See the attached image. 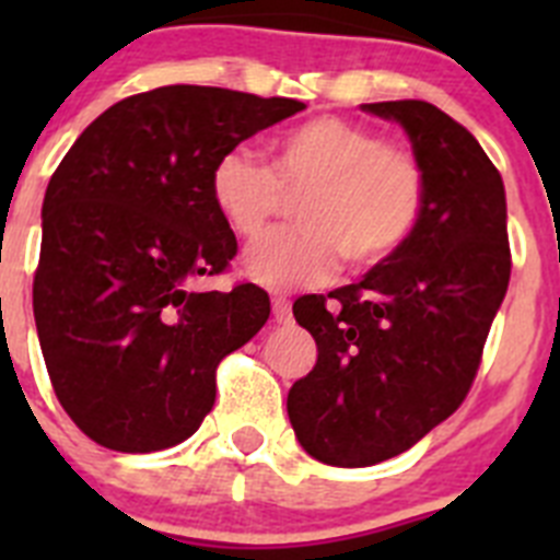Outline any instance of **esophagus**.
Wrapping results in <instances>:
<instances>
[{"label":"esophagus","mask_w":560,"mask_h":560,"mask_svg":"<svg viewBox=\"0 0 560 560\" xmlns=\"http://www.w3.org/2000/svg\"><path fill=\"white\" fill-rule=\"evenodd\" d=\"M271 314H275V319L280 325L291 323V303H289V296L283 294H275L271 296Z\"/></svg>","instance_id":"1"}]
</instances>
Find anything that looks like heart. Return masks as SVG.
I'll use <instances>...</instances> for the list:
<instances>
[{
  "mask_svg": "<svg viewBox=\"0 0 560 560\" xmlns=\"http://www.w3.org/2000/svg\"><path fill=\"white\" fill-rule=\"evenodd\" d=\"M212 205L237 237H257L300 199L296 230L252 246L241 271L269 291L319 285L345 257L353 271L389 264L427 212V171L412 151L345 117H314L275 140L271 167L244 148L210 173Z\"/></svg>",
  "mask_w": 560,
  "mask_h": 560,
  "instance_id": "b5f03b06",
  "label": "heart"
}]
</instances>
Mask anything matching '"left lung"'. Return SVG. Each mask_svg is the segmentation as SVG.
I'll use <instances>...</instances> for the list:
<instances>
[{
  "label": "left lung",
  "instance_id": "left-lung-1",
  "mask_svg": "<svg viewBox=\"0 0 560 560\" xmlns=\"http://www.w3.org/2000/svg\"><path fill=\"white\" fill-rule=\"evenodd\" d=\"M427 171V212L389 264L294 303L316 364L289 389L300 446L364 468L412 448L471 389L511 280L504 185L471 131L423 101L364 103Z\"/></svg>",
  "mask_w": 560,
  "mask_h": 560
}]
</instances>
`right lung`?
Masks as SVG:
<instances>
[{"label":"right lung","instance_id":"add662e5","mask_svg":"<svg viewBox=\"0 0 560 560\" xmlns=\"http://www.w3.org/2000/svg\"><path fill=\"white\" fill-rule=\"evenodd\" d=\"M305 103L219 86L126 97L69 148L42 207L38 341L61 407L112 452L171 448L215 404V368L269 319L255 283L196 291L237 252L212 165Z\"/></svg>","mask_w":560,"mask_h":560}]
</instances>
